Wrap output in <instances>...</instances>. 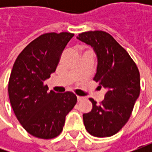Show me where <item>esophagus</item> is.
Wrapping results in <instances>:
<instances>
[{
  "mask_svg": "<svg viewBox=\"0 0 152 152\" xmlns=\"http://www.w3.org/2000/svg\"><path fill=\"white\" fill-rule=\"evenodd\" d=\"M77 99H78V102H80V101H82V100H84V97L83 96H77Z\"/></svg>",
  "mask_w": 152,
  "mask_h": 152,
  "instance_id": "esophagus-1",
  "label": "esophagus"
}]
</instances>
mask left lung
I'll return each instance as SVG.
<instances>
[{"mask_svg": "<svg viewBox=\"0 0 152 152\" xmlns=\"http://www.w3.org/2000/svg\"><path fill=\"white\" fill-rule=\"evenodd\" d=\"M77 38L93 47L98 61L94 80L107 90L100 104L90 98L93 107L83 114L85 129L95 137L113 136L129 119L140 96L139 69L127 50L110 34L88 31L79 34Z\"/></svg>", "mask_w": 152, "mask_h": 152, "instance_id": "1", "label": "left lung"}]
</instances>
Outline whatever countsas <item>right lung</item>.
Masks as SVG:
<instances>
[{
    "instance_id": "obj_1",
    "label": "right lung",
    "mask_w": 152,
    "mask_h": 152,
    "mask_svg": "<svg viewBox=\"0 0 152 152\" xmlns=\"http://www.w3.org/2000/svg\"><path fill=\"white\" fill-rule=\"evenodd\" d=\"M72 33H46L34 39L15 61L8 82L10 103L28 134L49 140L62 131L67 114L77 103L73 92L56 93L44 84L54 73Z\"/></svg>"
}]
</instances>
